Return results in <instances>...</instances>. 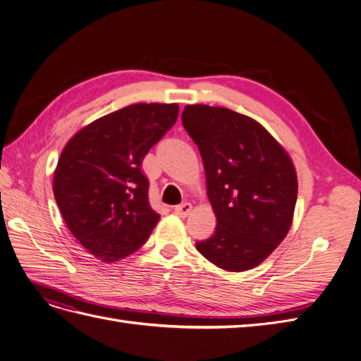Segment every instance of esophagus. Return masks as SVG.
<instances>
[{
	"label": "esophagus",
	"instance_id": "1",
	"mask_svg": "<svg viewBox=\"0 0 361 361\" xmlns=\"http://www.w3.org/2000/svg\"><path fill=\"white\" fill-rule=\"evenodd\" d=\"M191 211H192V204H191V203H188V202H185V203L178 204L176 207H174V214L179 215V216H182V218H185L187 215H190V212H191Z\"/></svg>",
	"mask_w": 361,
	"mask_h": 361
}]
</instances>
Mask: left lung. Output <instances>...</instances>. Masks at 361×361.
<instances>
[{
	"label": "left lung",
	"mask_w": 361,
	"mask_h": 361,
	"mask_svg": "<svg viewBox=\"0 0 361 361\" xmlns=\"http://www.w3.org/2000/svg\"><path fill=\"white\" fill-rule=\"evenodd\" d=\"M182 123L200 150L216 216L215 233L195 248L224 271L256 268L292 226L298 179L290 155L255 118L228 108L187 105Z\"/></svg>",
	"instance_id": "1"
}]
</instances>
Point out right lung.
I'll list each match as a JSON object with an SVG mask.
<instances>
[{
	"instance_id": "right-lung-1",
	"label": "right lung",
	"mask_w": 361,
	"mask_h": 361,
	"mask_svg": "<svg viewBox=\"0 0 361 361\" xmlns=\"http://www.w3.org/2000/svg\"><path fill=\"white\" fill-rule=\"evenodd\" d=\"M178 114V104L128 105L85 125L63 147L54 197L76 241L99 260L133 255L158 224L141 162Z\"/></svg>"
}]
</instances>
